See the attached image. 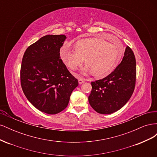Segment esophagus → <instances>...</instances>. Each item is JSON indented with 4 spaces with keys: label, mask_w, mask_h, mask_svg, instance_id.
Masks as SVG:
<instances>
[{
    "label": "esophagus",
    "mask_w": 157,
    "mask_h": 157,
    "mask_svg": "<svg viewBox=\"0 0 157 157\" xmlns=\"http://www.w3.org/2000/svg\"><path fill=\"white\" fill-rule=\"evenodd\" d=\"M78 82H79V84H82V83L84 82V80L83 78H78Z\"/></svg>",
    "instance_id": "obj_1"
}]
</instances>
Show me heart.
<instances>
[{"instance_id":"b5f03b06","label":"heart","mask_w":157,"mask_h":157,"mask_svg":"<svg viewBox=\"0 0 157 157\" xmlns=\"http://www.w3.org/2000/svg\"><path fill=\"white\" fill-rule=\"evenodd\" d=\"M109 43L97 39H82L75 45V50L63 47L61 54L64 63L71 70H75L83 62L87 65L85 72L91 70L96 77H103L115 68L122 56V46Z\"/></svg>"}]
</instances>
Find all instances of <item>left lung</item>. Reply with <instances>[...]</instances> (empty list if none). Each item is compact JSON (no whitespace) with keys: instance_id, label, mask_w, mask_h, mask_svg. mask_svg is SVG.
Segmentation results:
<instances>
[{"instance_id":"1","label":"left lung","mask_w":157,"mask_h":157,"mask_svg":"<svg viewBox=\"0 0 157 157\" xmlns=\"http://www.w3.org/2000/svg\"><path fill=\"white\" fill-rule=\"evenodd\" d=\"M136 80V58L132 50L127 46L117 67L106 77L91 82L90 105L100 114H111L119 110L131 98Z\"/></svg>"}]
</instances>
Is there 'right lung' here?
Segmentation results:
<instances>
[{
	"label": "right lung",
	"instance_id": "obj_1",
	"mask_svg": "<svg viewBox=\"0 0 157 157\" xmlns=\"http://www.w3.org/2000/svg\"><path fill=\"white\" fill-rule=\"evenodd\" d=\"M66 36L48 35L30 45L23 56L21 86L25 96L39 111L55 115L68 105L78 85L60 57Z\"/></svg>",
	"mask_w": 157,
	"mask_h": 157
}]
</instances>
